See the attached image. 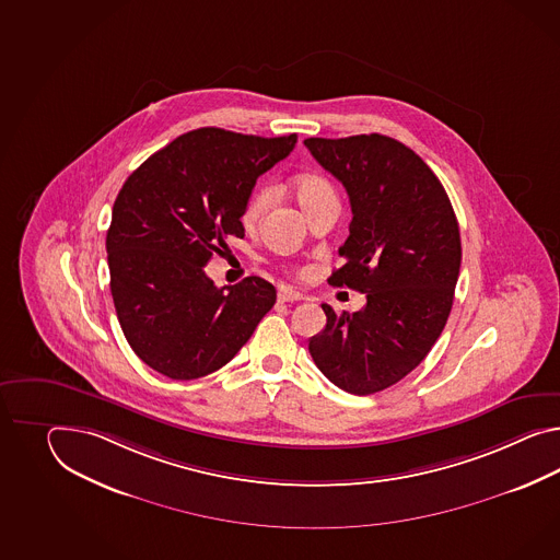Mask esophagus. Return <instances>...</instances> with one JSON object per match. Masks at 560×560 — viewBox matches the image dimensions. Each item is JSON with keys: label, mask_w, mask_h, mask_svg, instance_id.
Returning a JSON list of instances; mask_svg holds the SVG:
<instances>
[{"label": "esophagus", "mask_w": 560, "mask_h": 560, "mask_svg": "<svg viewBox=\"0 0 560 560\" xmlns=\"http://www.w3.org/2000/svg\"><path fill=\"white\" fill-rule=\"evenodd\" d=\"M279 301H283V303H289V301H301L303 300V295H301L300 291H295V289H289V287H283V289H279Z\"/></svg>", "instance_id": "34e87169"}]
</instances>
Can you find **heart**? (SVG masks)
<instances>
[{
    "instance_id": "1",
    "label": "heart",
    "mask_w": 560,
    "mask_h": 560,
    "mask_svg": "<svg viewBox=\"0 0 560 560\" xmlns=\"http://www.w3.org/2000/svg\"><path fill=\"white\" fill-rule=\"evenodd\" d=\"M273 186L271 184H259L253 194L248 196L245 206V214H243V222L246 226H253L257 224L262 214L267 212V208L273 200ZM293 191H295V198L300 202L301 208L307 212L312 206L326 200V198H336L334 190L329 186L328 182L314 174H305L293 182Z\"/></svg>"
}]
</instances>
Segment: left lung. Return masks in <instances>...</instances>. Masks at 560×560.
I'll use <instances>...</instances> for the list:
<instances>
[{"label":"left lung","instance_id":"left-lung-1","mask_svg":"<svg viewBox=\"0 0 560 560\" xmlns=\"http://www.w3.org/2000/svg\"><path fill=\"white\" fill-rule=\"evenodd\" d=\"M303 143L352 206L340 246L346 262L328 283L366 293L354 314L322 305L328 324L310 340V354L341 390L374 395L417 369L445 328L462 265L459 224L431 167L393 137Z\"/></svg>","mask_w":560,"mask_h":560}]
</instances>
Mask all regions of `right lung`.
<instances>
[{
  "instance_id": "obj_1",
  "label": "right lung",
  "mask_w": 560,
  "mask_h": 560,
  "mask_svg": "<svg viewBox=\"0 0 560 560\" xmlns=\"http://www.w3.org/2000/svg\"><path fill=\"white\" fill-rule=\"evenodd\" d=\"M298 136L257 137L202 127L155 151L125 179L107 231L110 295L129 346L174 381L229 364L277 300L246 277L214 285L205 265L245 236L246 200Z\"/></svg>"
}]
</instances>
